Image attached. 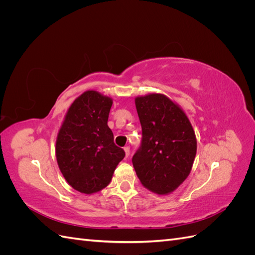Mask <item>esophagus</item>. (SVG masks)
<instances>
[{"label": "esophagus", "instance_id": "34e87169", "mask_svg": "<svg viewBox=\"0 0 255 255\" xmlns=\"http://www.w3.org/2000/svg\"><path fill=\"white\" fill-rule=\"evenodd\" d=\"M125 152H126V156L128 157V155H129V146H126Z\"/></svg>", "mask_w": 255, "mask_h": 255}]
</instances>
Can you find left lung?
Wrapping results in <instances>:
<instances>
[{"label":"left lung","instance_id":"left-lung-1","mask_svg":"<svg viewBox=\"0 0 255 255\" xmlns=\"http://www.w3.org/2000/svg\"><path fill=\"white\" fill-rule=\"evenodd\" d=\"M142 129L132 158L138 179L157 195H168L187 179L197 153L191 123L181 107L161 94L135 98Z\"/></svg>","mask_w":255,"mask_h":255}]
</instances>
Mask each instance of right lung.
I'll list each match as a JSON object with an SVG mask.
<instances>
[{
  "mask_svg": "<svg viewBox=\"0 0 255 255\" xmlns=\"http://www.w3.org/2000/svg\"><path fill=\"white\" fill-rule=\"evenodd\" d=\"M113 99L87 90L69 107L56 138V159L71 187L91 195L112 181L126 153L107 126Z\"/></svg>",
  "mask_w": 255,
  "mask_h": 255,
  "instance_id": "add662e5",
  "label": "right lung"
}]
</instances>
